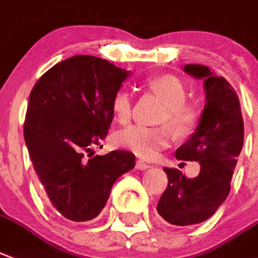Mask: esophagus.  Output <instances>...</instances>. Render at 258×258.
I'll list each match as a JSON object with an SVG mask.
<instances>
[{
	"instance_id": "1",
	"label": "esophagus",
	"mask_w": 258,
	"mask_h": 258,
	"mask_svg": "<svg viewBox=\"0 0 258 258\" xmlns=\"http://www.w3.org/2000/svg\"><path fill=\"white\" fill-rule=\"evenodd\" d=\"M135 168H137V169H139V171H145V169L150 168V165L146 163H144L142 160H137V163H135Z\"/></svg>"
}]
</instances>
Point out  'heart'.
Returning a JSON list of instances; mask_svg holds the SVG:
<instances>
[{
  "mask_svg": "<svg viewBox=\"0 0 258 258\" xmlns=\"http://www.w3.org/2000/svg\"><path fill=\"white\" fill-rule=\"evenodd\" d=\"M148 87L167 104L164 121H168L180 137H187L196 131L201 121L202 109L197 101H186L187 90L179 78L161 75L148 82ZM112 110L120 123H127L133 116V101L128 91H116L112 98ZM173 139L172 130L168 125L148 127L131 124L114 134V144L127 149L138 157L154 158L160 150L168 148Z\"/></svg>",
  "mask_w": 258,
  "mask_h": 258,
  "instance_id": "b5f03b06",
  "label": "heart"
}]
</instances>
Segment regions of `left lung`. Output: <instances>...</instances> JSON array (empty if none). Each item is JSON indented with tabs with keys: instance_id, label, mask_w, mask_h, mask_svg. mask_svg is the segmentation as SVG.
Masks as SVG:
<instances>
[{
	"instance_id": "left-lung-1",
	"label": "left lung",
	"mask_w": 258,
	"mask_h": 258,
	"mask_svg": "<svg viewBox=\"0 0 258 258\" xmlns=\"http://www.w3.org/2000/svg\"><path fill=\"white\" fill-rule=\"evenodd\" d=\"M184 71L204 79L207 105L196 133L175 154L177 160L198 161V176L188 179L176 168H164L168 186L157 212L173 226H194L208 220L226 201L243 146V119L234 87L205 66L187 64Z\"/></svg>"
}]
</instances>
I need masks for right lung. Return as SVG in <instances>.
<instances>
[{"instance_id":"add662e5","label":"right lung","mask_w":258,"mask_h":258,"mask_svg":"<svg viewBox=\"0 0 258 258\" xmlns=\"http://www.w3.org/2000/svg\"><path fill=\"white\" fill-rule=\"evenodd\" d=\"M127 76L109 61L81 54L51 67L30 93L28 154L46 200L68 220L98 216L116 179L134 168L127 150L85 157L108 135L112 98Z\"/></svg>"}]
</instances>
